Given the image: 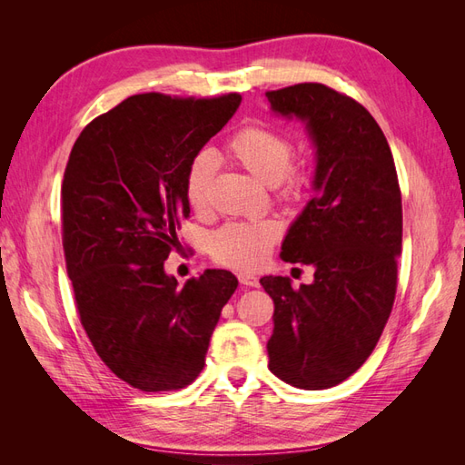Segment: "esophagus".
Wrapping results in <instances>:
<instances>
[{"instance_id": "34e87169", "label": "esophagus", "mask_w": 465, "mask_h": 465, "mask_svg": "<svg viewBox=\"0 0 465 465\" xmlns=\"http://www.w3.org/2000/svg\"><path fill=\"white\" fill-rule=\"evenodd\" d=\"M238 281H241V283L244 285V287H258V277H254L252 273H238Z\"/></svg>"}]
</instances>
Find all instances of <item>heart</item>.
<instances>
[{
	"instance_id": "b5f03b06",
	"label": "heart",
	"mask_w": 465,
	"mask_h": 465,
	"mask_svg": "<svg viewBox=\"0 0 465 465\" xmlns=\"http://www.w3.org/2000/svg\"><path fill=\"white\" fill-rule=\"evenodd\" d=\"M224 151L250 174L272 184L279 200L301 202L311 188V171L304 164L292 163V137L273 125H244L227 139ZM213 173L215 163L207 151L193 154L184 176V192L192 209L203 211L207 207ZM281 234L283 227L272 217L231 221L211 234L209 250L217 263L254 270L270 256Z\"/></svg>"
}]
</instances>
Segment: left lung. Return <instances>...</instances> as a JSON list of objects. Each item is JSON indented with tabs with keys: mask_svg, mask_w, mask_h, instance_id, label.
I'll return each mask as SVG.
<instances>
[{
	"mask_svg": "<svg viewBox=\"0 0 465 465\" xmlns=\"http://www.w3.org/2000/svg\"><path fill=\"white\" fill-rule=\"evenodd\" d=\"M277 114L306 122L316 145V195L281 246L312 263L314 283L262 277L275 304L270 371L287 384L323 390L371 357L390 318L401 252V190L384 132L371 112L322 83L265 93Z\"/></svg>",
	"mask_w": 465,
	"mask_h": 465,
	"instance_id": "left-lung-1",
	"label": "left lung"
}]
</instances>
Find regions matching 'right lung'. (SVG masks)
Here are the masks:
<instances>
[{
    "label": "right lung",
    "instance_id": "right-lung-1",
    "mask_svg": "<svg viewBox=\"0 0 465 465\" xmlns=\"http://www.w3.org/2000/svg\"><path fill=\"white\" fill-rule=\"evenodd\" d=\"M241 101L238 93L134 94L87 124L69 153L62 242L81 326L106 367L142 391L180 390L200 376L238 287L224 270L178 287L164 260L190 217L186 168Z\"/></svg>",
    "mask_w": 465,
    "mask_h": 465
}]
</instances>
